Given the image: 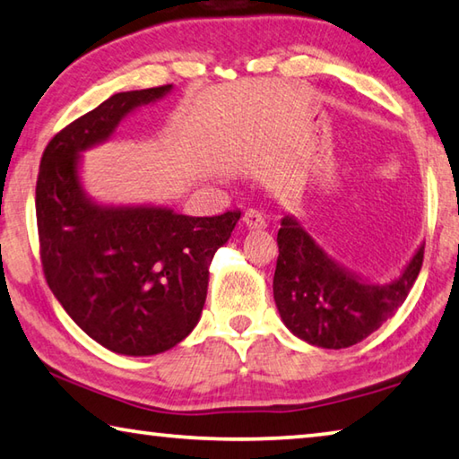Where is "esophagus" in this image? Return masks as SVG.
<instances>
[{"label":"esophagus","mask_w":459,"mask_h":459,"mask_svg":"<svg viewBox=\"0 0 459 459\" xmlns=\"http://www.w3.org/2000/svg\"><path fill=\"white\" fill-rule=\"evenodd\" d=\"M243 222L248 229H265L267 227L265 216H263L259 211H255V208H248V211H245Z\"/></svg>","instance_id":"34e87169"}]
</instances>
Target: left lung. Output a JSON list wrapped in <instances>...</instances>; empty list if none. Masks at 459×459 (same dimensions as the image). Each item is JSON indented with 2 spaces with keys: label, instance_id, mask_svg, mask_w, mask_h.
I'll use <instances>...</instances> for the list:
<instances>
[{
  "label": "left lung",
  "instance_id": "obj_1",
  "mask_svg": "<svg viewBox=\"0 0 459 459\" xmlns=\"http://www.w3.org/2000/svg\"><path fill=\"white\" fill-rule=\"evenodd\" d=\"M277 247L273 298L281 320L298 338L332 351L359 344L397 312L425 251L419 248L393 283L375 285L340 269L291 219H283Z\"/></svg>",
  "mask_w": 459,
  "mask_h": 459
}]
</instances>
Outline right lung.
I'll return each instance as SVG.
<instances>
[{
	"mask_svg": "<svg viewBox=\"0 0 459 459\" xmlns=\"http://www.w3.org/2000/svg\"><path fill=\"white\" fill-rule=\"evenodd\" d=\"M169 89L117 92L68 123L46 145L36 182L46 283L82 332L127 356L169 351L194 330L208 265L240 219V211L186 216L168 208H103L82 194L79 152Z\"/></svg>",
	"mask_w": 459,
	"mask_h": 459,
	"instance_id": "1",
	"label": "right lung"
}]
</instances>
